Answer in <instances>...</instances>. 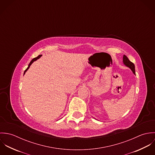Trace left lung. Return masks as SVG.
<instances>
[{
    "instance_id": "8db88e82",
    "label": "left lung",
    "mask_w": 155,
    "mask_h": 155,
    "mask_svg": "<svg viewBox=\"0 0 155 155\" xmlns=\"http://www.w3.org/2000/svg\"><path fill=\"white\" fill-rule=\"evenodd\" d=\"M123 63L126 66L128 67L131 68V70L133 71V73L135 74V66L134 63L130 61V60L128 58V57L126 55H124L123 57Z\"/></svg>"
}]
</instances>
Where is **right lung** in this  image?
<instances>
[{
	"label": "right lung",
	"instance_id": "right-lung-1",
	"mask_svg": "<svg viewBox=\"0 0 155 155\" xmlns=\"http://www.w3.org/2000/svg\"><path fill=\"white\" fill-rule=\"evenodd\" d=\"M41 56H42V55H39V56H38L37 57H36V58H33V60H32L30 61V63H29V64H28V67H27V68L25 69V70L24 71V74H25V72L27 71V70L29 68V67H30V66H31V64H32V63H33L34 61H35L36 60H38V59H39V58H41Z\"/></svg>",
	"mask_w": 155,
	"mask_h": 155
}]
</instances>
